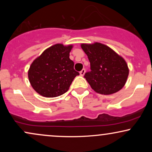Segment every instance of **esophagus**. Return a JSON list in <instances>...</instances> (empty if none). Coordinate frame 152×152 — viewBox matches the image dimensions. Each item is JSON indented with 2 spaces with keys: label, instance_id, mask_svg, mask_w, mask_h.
Wrapping results in <instances>:
<instances>
[{
  "label": "esophagus",
  "instance_id": "34e87169",
  "mask_svg": "<svg viewBox=\"0 0 152 152\" xmlns=\"http://www.w3.org/2000/svg\"><path fill=\"white\" fill-rule=\"evenodd\" d=\"M85 72H86V70H85L84 69H82V70H81V71H80V75H81V76H83V75H84Z\"/></svg>",
  "mask_w": 152,
  "mask_h": 152
}]
</instances>
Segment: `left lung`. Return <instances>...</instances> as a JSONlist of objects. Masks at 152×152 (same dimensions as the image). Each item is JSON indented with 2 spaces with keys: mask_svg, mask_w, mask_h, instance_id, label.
<instances>
[{
  "mask_svg": "<svg viewBox=\"0 0 152 152\" xmlns=\"http://www.w3.org/2000/svg\"><path fill=\"white\" fill-rule=\"evenodd\" d=\"M90 62L84 78L97 93L104 95L118 91L126 83L129 69L126 61L109 47L100 43L81 44Z\"/></svg>",
  "mask_w": 152,
  "mask_h": 152,
  "instance_id": "1",
  "label": "left lung"
}]
</instances>
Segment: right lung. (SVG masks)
I'll use <instances>...</instances> for the list:
<instances>
[{"instance_id":"add662e5","label":"right lung","mask_w":152,"mask_h":152,"mask_svg":"<svg viewBox=\"0 0 152 152\" xmlns=\"http://www.w3.org/2000/svg\"><path fill=\"white\" fill-rule=\"evenodd\" d=\"M72 46L56 44L43 52L32 63L28 78L34 89L45 97H56L65 94L79 73L69 58Z\"/></svg>"}]
</instances>
